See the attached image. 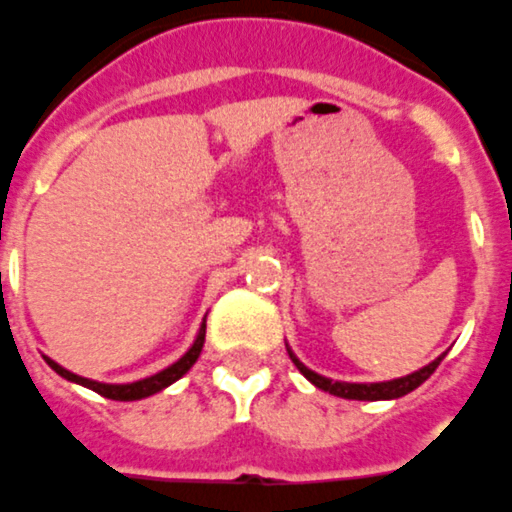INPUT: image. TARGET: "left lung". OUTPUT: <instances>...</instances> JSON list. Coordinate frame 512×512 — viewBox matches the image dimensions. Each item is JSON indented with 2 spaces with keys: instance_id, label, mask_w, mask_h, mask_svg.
<instances>
[{
  "instance_id": "obj_1",
  "label": "left lung",
  "mask_w": 512,
  "mask_h": 512,
  "mask_svg": "<svg viewBox=\"0 0 512 512\" xmlns=\"http://www.w3.org/2000/svg\"><path fill=\"white\" fill-rule=\"evenodd\" d=\"M290 360L295 362V368H298L300 373L311 381V384L319 386L322 392H330V395L335 397H343V400H395V397L408 395V392H413L416 386L424 384V381L435 373V368H438L443 357H438L435 362H429L427 368L416 370V373H411V376L395 378V381H381V384H346V381H330V378L319 376V373H314V370H308L306 365L292 354V351H290Z\"/></svg>"
}]
</instances>
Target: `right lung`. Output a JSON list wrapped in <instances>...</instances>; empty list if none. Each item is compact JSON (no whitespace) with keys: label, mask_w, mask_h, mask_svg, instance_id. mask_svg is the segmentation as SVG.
Returning a JSON list of instances; mask_svg holds the SVG:
<instances>
[{"label":"right lung","mask_w":512,"mask_h":512,"mask_svg":"<svg viewBox=\"0 0 512 512\" xmlns=\"http://www.w3.org/2000/svg\"><path fill=\"white\" fill-rule=\"evenodd\" d=\"M204 338H206V322L201 325V330H198V338H195V343L187 349V354L182 357V360H177L171 368L161 370V373H155V376L150 378H142V381H134V384H99V381H91V378H83V376H74V373H69L66 368H61L58 362L48 360V365L53 370H56L58 376H64L66 381H74V384L80 386H88V389H93V392H99L101 397H107V400H120V403H131V400H142V397H150L155 395V392H161V389H166V386H171L177 378H182L187 373V370L193 368L195 360H198V354H201V349H204Z\"/></svg>","instance_id":"obj_1"}]
</instances>
